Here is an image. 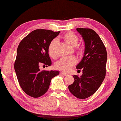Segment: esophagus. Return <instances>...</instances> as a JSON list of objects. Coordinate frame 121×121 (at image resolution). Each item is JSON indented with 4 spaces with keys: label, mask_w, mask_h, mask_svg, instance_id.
Wrapping results in <instances>:
<instances>
[{
    "label": "esophagus",
    "mask_w": 121,
    "mask_h": 121,
    "mask_svg": "<svg viewBox=\"0 0 121 121\" xmlns=\"http://www.w3.org/2000/svg\"><path fill=\"white\" fill-rule=\"evenodd\" d=\"M60 74L61 75H64V76H66V75H68V74L66 73H64V72H61L60 73Z\"/></svg>",
    "instance_id": "esophagus-1"
}]
</instances>
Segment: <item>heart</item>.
<instances>
[{"label": "heart", "instance_id": "b5f03b06", "mask_svg": "<svg viewBox=\"0 0 121 121\" xmlns=\"http://www.w3.org/2000/svg\"><path fill=\"white\" fill-rule=\"evenodd\" d=\"M63 39L65 42L71 47H75L78 44V38L74 33L69 32L63 35ZM57 43V40L54 39L51 40L48 45V53L49 56L52 58H55L56 57V48ZM79 51L81 52V49ZM77 62V60L74 57L70 56L68 57L62 58L59 61L55 64V67L56 69L68 72L73 66H74Z\"/></svg>", "mask_w": 121, "mask_h": 121}]
</instances>
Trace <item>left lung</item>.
I'll use <instances>...</instances> for the list:
<instances>
[{"label":"left lung","mask_w":121,"mask_h":121,"mask_svg":"<svg viewBox=\"0 0 121 121\" xmlns=\"http://www.w3.org/2000/svg\"><path fill=\"white\" fill-rule=\"evenodd\" d=\"M84 43L83 56L76 68L82 70L81 77L73 75L75 81L68 86L70 92L78 99H86L98 90L106 74L107 53L98 34L92 29L77 28Z\"/></svg>","instance_id":"8db88e82"}]
</instances>
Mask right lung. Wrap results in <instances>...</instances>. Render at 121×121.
I'll return each instance as SVG.
<instances>
[{
    "label": "right lung",
    "instance_id": "right-lung-1",
    "mask_svg": "<svg viewBox=\"0 0 121 121\" xmlns=\"http://www.w3.org/2000/svg\"><path fill=\"white\" fill-rule=\"evenodd\" d=\"M60 32L35 30L18 45L14 70L22 89L30 96L36 98L43 95L48 90L51 79L59 74L57 70L41 71L39 65H51L48 47Z\"/></svg>",
    "mask_w": 121,
    "mask_h": 121
}]
</instances>
